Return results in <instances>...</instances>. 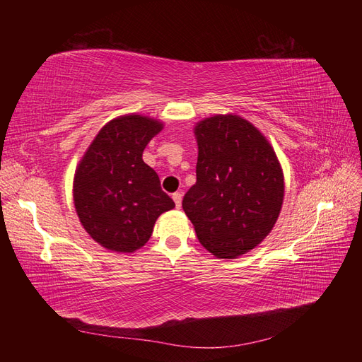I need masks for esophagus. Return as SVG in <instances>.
I'll use <instances>...</instances> for the list:
<instances>
[{
  "mask_svg": "<svg viewBox=\"0 0 362 362\" xmlns=\"http://www.w3.org/2000/svg\"><path fill=\"white\" fill-rule=\"evenodd\" d=\"M172 199H173L175 205H177V208H180V206H181V199H182L181 193H173V194H172Z\"/></svg>",
  "mask_w": 362,
  "mask_h": 362,
  "instance_id": "obj_1",
  "label": "esophagus"
}]
</instances>
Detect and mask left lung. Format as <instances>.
<instances>
[{
	"label": "left lung",
	"mask_w": 362,
	"mask_h": 362,
	"mask_svg": "<svg viewBox=\"0 0 362 362\" xmlns=\"http://www.w3.org/2000/svg\"><path fill=\"white\" fill-rule=\"evenodd\" d=\"M196 184L182 210L199 243L233 259L257 247L275 226L284 202L281 163L264 134L238 115H216L194 125Z\"/></svg>",
	"instance_id": "1"
}]
</instances>
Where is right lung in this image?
Masks as SVG:
<instances>
[{
	"instance_id": "obj_1",
	"label": "right lung",
	"mask_w": 362,
	"mask_h": 362,
	"mask_svg": "<svg viewBox=\"0 0 362 362\" xmlns=\"http://www.w3.org/2000/svg\"><path fill=\"white\" fill-rule=\"evenodd\" d=\"M163 127L144 115L117 116L100 129L75 169V211L86 233L107 250L133 254L146 245L157 218L175 206L141 158Z\"/></svg>"
}]
</instances>
